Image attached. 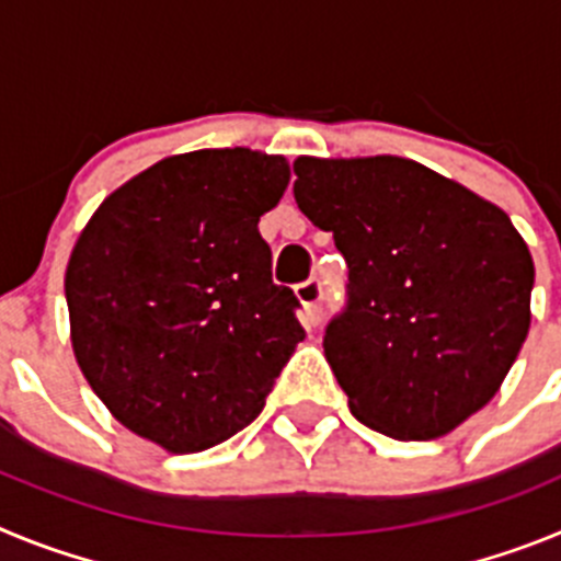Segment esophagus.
Listing matches in <instances>:
<instances>
[{
  "label": "esophagus",
  "instance_id": "obj_1",
  "mask_svg": "<svg viewBox=\"0 0 561 561\" xmlns=\"http://www.w3.org/2000/svg\"><path fill=\"white\" fill-rule=\"evenodd\" d=\"M295 297H297V304L304 306L306 320H309L311 325L320 323V306H323V284H320L317 277H309V280H304V284L295 286Z\"/></svg>",
  "mask_w": 561,
  "mask_h": 561
}]
</instances>
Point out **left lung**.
<instances>
[{
    "label": "left lung",
    "mask_w": 561,
    "mask_h": 561,
    "mask_svg": "<svg viewBox=\"0 0 561 561\" xmlns=\"http://www.w3.org/2000/svg\"><path fill=\"white\" fill-rule=\"evenodd\" d=\"M295 173L297 207L348 264L323 348L351 413L399 440L453 433L531 329L528 244L497 205L404 157H297Z\"/></svg>",
    "instance_id": "left-lung-1"
}]
</instances>
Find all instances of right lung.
<instances>
[{
	"mask_svg": "<svg viewBox=\"0 0 561 561\" xmlns=\"http://www.w3.org/2000/svg\"><path fill=\"white\" fill-rule=\"evenodd\" d=\"M289 176L284 157L250 148L173 153L108 193L72 247L78 368L123 427L168 453L255 421L306 336L257 232Z\"/></svg>",
	"mask_w": 561,
	"mask_h": 561,
	"instance_id": "right-lung-1",
	"label": "right lung"
}]
</instances>
